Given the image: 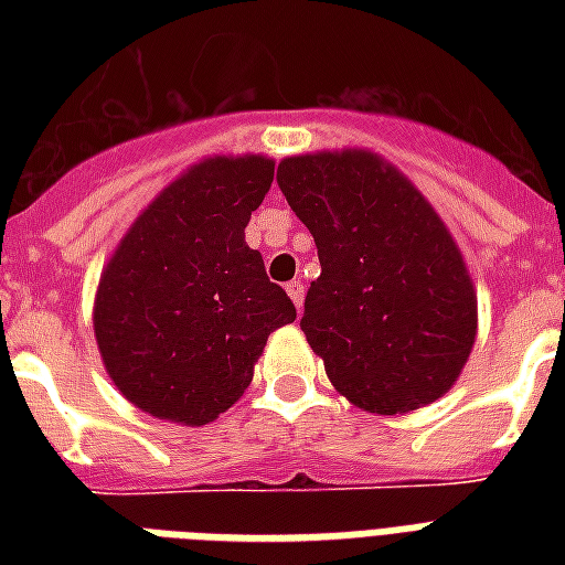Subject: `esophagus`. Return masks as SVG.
Wrapping results in <instances>:
<instances>
[{
	"label": "esophagus",
	"mask_w": 565,
	"mask_h": 565,
	"mask_svg": "<svg viewBox=\"0 0 565 565\" xmlns=\"http://www.w3.org/2000/svg\"><path fill=\"white\" fill-rule=\"evenodd\" d=\"M287 296L292 299V305L301 310V305H305V284L301 281H290L287 284Z\"/></svg>",
	"instance_id": "34e87169"
}]
</instances>
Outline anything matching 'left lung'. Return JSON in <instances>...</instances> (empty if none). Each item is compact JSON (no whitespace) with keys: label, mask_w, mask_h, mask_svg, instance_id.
Returning <instances> with one entry per match:
<instances>
[{"label":"left lung","mask_w":565,"mask_h":565,"mask_svg":"<svg viewBox=\"0 0 565 565\" xmlns=\"http://www.w3.org/2000/svg\"><path fill=\"white\" fill-rule=\"evenodd\" d=\"M278 188L317 243L301 331L337 393L381 416L446 395L472 352L478 299L428 199L363 149L284 158Z\"/></svg>","instance_id":"left-lung-1"}]
</instances>
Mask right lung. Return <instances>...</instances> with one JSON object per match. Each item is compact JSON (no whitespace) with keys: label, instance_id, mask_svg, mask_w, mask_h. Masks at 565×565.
Listing matches in <instances>:
<instances>
[{"label":"right lung","instance_id":"right-lung-1","mask_svg":"<svg viewBox=\"0 0 565 565\" xmlns=\"http://www.w3.org/2000/svg\"><path fill=\"white\" fill-rule=\"evenodd\" d=\"M264 154L204 158L163 188L99 278L105 370L154 419L207 425L246 393L275 328L296 319L246 225L273 188Z\"/></svg>","mask_w":565,"mask_h":565}]
</instances>
